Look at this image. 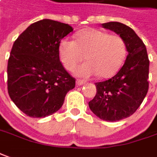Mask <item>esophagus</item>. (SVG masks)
<instances>
[{
    "label": "esophagus",
    "instance_id": "34e87169",
    "mask_svg": "<svg viewBox=\"0 0 157 157\" xmlns=\"http://www.w3.org/2000/svg\"><path fill=\"white\" fill-rule=\"evenodd\" d=\"M76 84H77V85H85V80H83V79H77Z\"/></svg>",
    "mask_w": 157,
    "mask_h": 157
}]
</instances>
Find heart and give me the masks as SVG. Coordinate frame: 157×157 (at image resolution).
<instances>
[{
	"mask_svg": "<svg viewBox=\"0 0 157 157\" xmlns=\"http://www.w3.org/2000/svg\"><path fill=\"white\" fill-rule=\"evenodd\" d=\"M127 53L126 41L120 35L97 29H86L76 35V41L61 40L59 56L68 71H73L85 59L87 60L76 70L81 77L97 75L107 78L114 75L123 64Z\"/></svg>",
	"mask_w": 157,
	"mask_h": 157,
	"instance_id": "heart-1",
	"label": "heart"
}]
</instances>
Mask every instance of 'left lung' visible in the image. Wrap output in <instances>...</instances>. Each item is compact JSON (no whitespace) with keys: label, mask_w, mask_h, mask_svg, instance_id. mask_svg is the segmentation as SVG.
Instances as JSON below:
<instances>
[{"label":"left lung","mask_w":157,"mask_h":157,"mask_svg":"<svg viewBox=\"0 0 157 157\" xmlns=\"http://www.w3.org/2000/svg\"><path fill=\"white\" fill-rule=\"evenodd\" d=\"M101 25L124 38L128 55L117 74L95 84L97 94L89 107L101 120L116 121L133 114L144 101L149 90L150 60L145 45L132 28L120 22Z\"/></svg>","instance_id":"8db88e82"}]
</instances>
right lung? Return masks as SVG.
<instances>
[{"mask_svg":"<svg viewBox=\"0 0 157 157\" xmlns=\"http://www.w3.org/2000/svg\"><path fill=\"white\" fill-rule=\"evenodd\" d=\"M73 31L67 24L43 19L31 24L15 40L7 63V90L26 115L44 118L63 105L75 78L60 60L61 39Z\"/></svg>","mask_w":157,"mask_h":157,"instance_id":"add662e5","label":"right lung"}]
</instances>
